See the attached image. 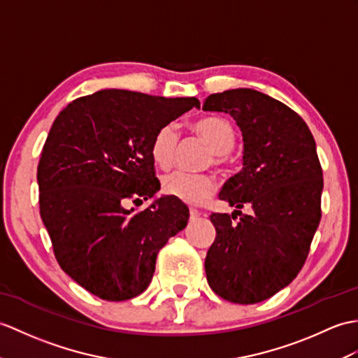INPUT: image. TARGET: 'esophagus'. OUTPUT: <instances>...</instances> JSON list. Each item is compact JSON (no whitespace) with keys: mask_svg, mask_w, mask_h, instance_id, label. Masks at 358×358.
Listing matches in <instances>:
<instances>
[{"mask_svg":"<svg viewBox=\"0 0 358 358\" xmlns=\"http://www.w3.org/2000/svg\"><path fill=\"white\" fill-rule=\"evenodd\" d=\"M189 213H190V220H196V218L199 217V215H201V212L196 210V209H194V207H190Z\"/></svg>","mask_w":358,"mask_h":358,"instance_id":"obj_1","label":"esophagus"}]
</instances>
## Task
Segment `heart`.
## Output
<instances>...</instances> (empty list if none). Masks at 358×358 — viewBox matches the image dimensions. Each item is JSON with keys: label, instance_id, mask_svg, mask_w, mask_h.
Returning a JSON list of instances; mask_svg holds the SVG:
<instances>
[{"label": "heart", "instance_id": "1", "mask_svg": "<svg viewBox=\"0 0 358 358\" xmlns=\"http://www.w3.org/2000/svg\"><path fill=\"white\" fill-rule=\"evenodd\" d=\"M192 131L201 137L213 151V164L226 166L229 152L236 141V129L227 119L209 115L192 123ZM178 143L176 123H166L157 129L151 141V157L162 169H168L173 162ZM163 192L187 204H198L215 190V180L207 173L172 172L163 178Z\"/></svg>", "mask_w": 358, "mask_h": 358}]
</instances>
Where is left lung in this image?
Here are the masks:
<instances>
[{"instance_id": "1", "label": "left lung", "mask_w": 358, "mask_h": 358, "mask_svg": "<svg viewBox=\"0 0 358 358\" xmlns=\"http://www.w3.org/2000/svg\"><path fill=\"white\" fill-rule=\"evenodd\" d=\"M204 111L229 113L243 131V169L220 199L241 210L212 213L217 229L206 256L207 282L229 302H262L302 270L322 218L323 172L303 119L250 88L210 94Z\"/></svg>"}]
</instances>
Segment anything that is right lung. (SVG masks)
Returning <instances> with one entry per match:
<instances>
[{
    "instance_id": "right-lung-1",
    "label": "right lung",
    "mask_w": 358,
    "mask_h": 358,
    "mask_svg": "<svg viewBox=\"0 0 358 358\" xmlns=\"http://www.w3.org/2000/svg\"><path fill=\"white\" fill-rule=\"evenodd\" d=\"M199 106L102 90L66 105L50 128L38 164L39 212L61 268L87 292L120 302L141 294L160 248L186 227L189 209L162 196L151 141L160 127Z\"/></svg>"
}]
</instances>
